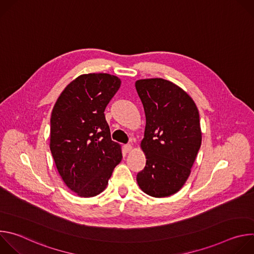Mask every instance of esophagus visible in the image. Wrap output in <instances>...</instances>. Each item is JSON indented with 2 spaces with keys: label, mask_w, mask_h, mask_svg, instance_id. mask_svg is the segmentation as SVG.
<instances>
[{
  "label": "esophagus",
  "mask_w": 254,
  "mask_h": 254,
  "mask_svg": "<svg viewBox=\"0 0 254 254\" xmlns=\"http://www.w3.org/2000/svg\"><path fill=\"white\" fill-rule=\"evenodd\" d=\"M124 150L126 153H129L132 150V146H130V144H126V146L124 147Z\"/></svg>",
  "instance_id": "1"
}]
</instances>
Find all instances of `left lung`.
I'll list each match as a JSON object with an SVG mask.
<instances>
[{
    "mask_svg": "<svg viewBox=\"0 0 254 254\" xmlns=\"http://www.w3.org/2000/svg\"><path fill=\"white\" fill-rule=\"evenodd\" d=\"M135 89L146 115L140 149L147 159L136 182L149 196L169 197L185 185L201 147L198 108L184 89L163 78L136 80Z\"/></svg>",
    "mask_w": 254,
    "mask_h": 254,
    "instance_id": "8db88e82",
    "label": "left lung"
}]
</instances>
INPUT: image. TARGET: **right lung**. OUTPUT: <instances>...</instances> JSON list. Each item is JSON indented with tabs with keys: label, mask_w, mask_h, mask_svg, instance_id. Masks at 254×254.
<instances>
[{
	"label": "right lung",
	"mask_w": 254,
	"mask_h": 254,
	"mask_svg": "<svg viewBox=\"0 0 254 254\" xmlns=\"http://www.w3.org/2000/svg\"><path fill=\"white\" fill-rule=\"evenodd\" d=\"M121 84L112 74H82L64 88L52 110L50 150L63 182L80 197L103 192L123 159L104 117Z\"/></svg>",
	"instance_id": "1"
}]
</instances>
